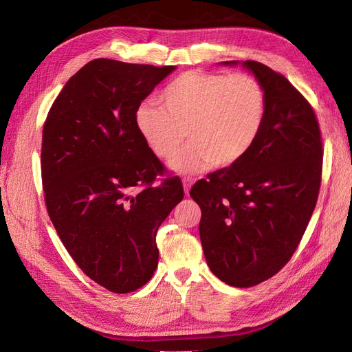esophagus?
<instances>
[{
	"label": "esophagus",
	"mask_w": 352,
	"mask_h": 352,
	"mask_svg": "<svg viewBox=\"0 0 352 352\" xmlns=\"http://www.w3.org/2000/svg\"><path fill=\"white\" fill-rule=\"evenodd\" d=\"M194 180H195V179H192V177H184V188H185V194H186V195L189 194L190 185L194 184Z\"/></svg>",
	"instance_id": "esophagus-1"
}]
</instances>
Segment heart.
Returning <instances> with one entry per match:
<instances>
[{"instance_id": "b5f03b06", "label": "heart", "mask_w": 352, "mask_h": 352, "mask_svg": "<svg viewBox=\"0 0 352 352\" xmlns=\"http://www.w3.org/2000/svg\"><path fill=\"white\" fill-rule=\"evenodd\" d=\"M160 101L136 109V129L162 160L175 157L188 133L192 142L172 162L180 173L238 163L257 141L267 109L264 87L245 73L189 70L167 85Z\"/></svg>"}]
</instances>
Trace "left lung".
<instances>
[{
    "mask_svg": "<svg viewBox=\"0 0 352 352\" xmlns=\"http://www.w3.org/2000/svg\"><path fill=\"white\" fill-rule=\"evenodd\" d=\"M242 65L265 91L261 132L238 163L198 180L189 194L201 207L210 270L250 287L282 270L300 245L320 190L323 144L311 104L283 74L258 61Z\"/></svg>",
    "mask_w": 352,
    "mask_h": 352,
    "instance_id": "left-lung-1",
    "label": "left lung"
}]
</instances>
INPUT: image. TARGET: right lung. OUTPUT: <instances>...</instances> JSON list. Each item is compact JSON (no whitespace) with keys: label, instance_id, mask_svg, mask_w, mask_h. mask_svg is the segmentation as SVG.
<instances>
[{"label":"right lung","instance_id":"1","mask_svg":"<svg viewBox=\"0 0 352 352\" xmlns=\"http://www.w3.org/2000/svg\"><path fill=\"white\" fill-rule=\"evenodd\" d=\"M173 70L92 60L65 85L42 129L48 216L79 269L114 294L153 278L157 230L184 199L180 179L167 175L135 123L136 109Z\"/></svg>","mask_w":352,"mask_h":352}]
</instances>
